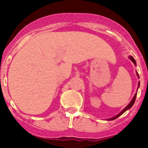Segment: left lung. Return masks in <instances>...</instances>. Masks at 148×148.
<instances>
[{"label": "left lung", "instance_id": "left-lung-1", "mask_svg": "<svg viewBox=\"0 0 148 148\" xmlns=\"http://www.w3.org/2000/svg\"><path fill=\"white\" fill-rule=\"evenodd\" d=\"M129 58H130V59H131V61H132V62H133L134 64L136 65V61H135V60H134V58L133 57H132V56H129ZM137 74H138V77H139V75H138V72H137ZM139 86H140V82H139V83H138V88H139ZM136 97H137V93H136L135 95H134V96L133 99H132V101H131V102H130V103H129L128 105L127 106L126 108H124V110H122L121 112L119 113V114H117V115H116V116H115V117H112V118H110V119H108V121H112V120L116 119V118H117V117H120V116H121V115L123 114H124V113L125 112V111H126L127 110H128V109H130V108H131V107H132V106L134 105V102H135Z\"/></svg>", "mask_w": 148, "mask_h": 148}]
</instances>
